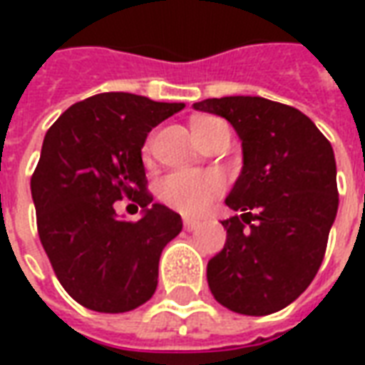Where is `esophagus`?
I'll use <instances>...</instances> for the list:
<instances>
[{
	"label": "esophagus",
	"mask_w": 365,
	"mask_h": 365,
	"mask_svg": "<svg viewBox=\"0 0 365 365\" xmlns=\"http://www.w3.org/2000/svg\"><path fill=\"white\" fill-rule=\"evenodd\" d=\"M201 225L199 221H195V219H183V227H185V230H195Z\"/></svg>",
	"instance_id": "esophagus-1"
}]
</instances>
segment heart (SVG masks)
<instances>
[{
    "label": "heart",
    "mask_w": 365,
    "mask_h": 365,
    "mask_svg": "<svg viewBox=\"0 0 365 365\" xmlns=\"http://www.w3.org/2000/svg\"><path fill=\"white\" fill-rule=\"evenodd\" d=\"M213 117H203L193 123V128H199L213 123ZM144 150H150V140L146 143ZM227 190V182L215 170H175L170 172L158 182V197L162 203L174 209L178 213L203 215L211 209L217 199Z\"/></svg>",
    "instance_id": "obj_1"
}]
</instances>
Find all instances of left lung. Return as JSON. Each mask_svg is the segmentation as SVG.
I'll return each instance as SVG.
<instances>
[{
	"mask_svg": "<svg viewBox=\"0 0 365 365\" xmlns=\"http://www.w3.org/2000/svg\"><path fill=\"white\" fill-rule=\"evenodd\" d=\"M221 115L242 140V172L227 197V242L207 264L213 297L230 311L264 317L313 282L338 211L334 152L314 123L289 105L230 96L193 103Z\"/></svg>",
	"mask_w": 365,
	"mask_h": 365,
	"instance_id": "8db88e82",
	"label": "left lung"
}]
</instances>
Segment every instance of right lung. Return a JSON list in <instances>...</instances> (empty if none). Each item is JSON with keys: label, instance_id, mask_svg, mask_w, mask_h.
I'll use <instances>...</instances> for the list:
<instances>
[{"label": "right lung", "instance_id": "1", "mask_svg": "<svg viewBox=\"0 0 365 365\" xmlns=\"http://www.w3.org/2000/svg\"><path fill=\"white\" fill-rule=\"evenodd\" d=\"M183 107L109 91L74 103L46 130L31 178L36 229L58 282L86 309L127 313L156 291L160 254L182 217L152 203L140 150ZM123 197L145 209L138 222L116 217Z\"/></svg>", "mask_w": 365, "mask_h": 365}]
</instances>
